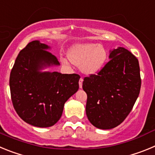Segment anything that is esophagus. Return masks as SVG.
I'll list each match as a JSON object with an SVG mask.
<instances>
[{
	"instance_id": "1",
	"label": "esophagus",
	"mask_w": 155,
	"mask_h": 155,
	"mask_svg": "<svg viewBox=\"0 0 155 155\" xmlns=\"http://www.w3.org/2000/svg\"><path fill=\"white\" fill-rule=\"evenodd\" d=\"M82 83H83V78H81L80 80H79V87H80V88H81L82 87Z\"/></svg>"
}]
</instances>
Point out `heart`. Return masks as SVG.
Listing matches in <instances>:
<instances>
[{"label": "heart", "instance_id": "obj_1", "mask_svg": "<svg viewBox=\"0 0 155 155\" xmlns=\"http://www.w3.org/2000/svg\"><path fill=\"white\" fill-rule=\"evenodd\" d=\"M68 59L80 67L82 73L94 75L99 73L105 67L108 53L105 47L98 43H77L68 51Z\"/></svg>", "mask_w": 155, "mask_h": 155}]
</instances>
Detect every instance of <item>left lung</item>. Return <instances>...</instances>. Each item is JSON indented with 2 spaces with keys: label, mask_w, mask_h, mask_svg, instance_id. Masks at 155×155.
I'll use <instances>...</instances> for the list:
<instances>
[{
  "label": "left lung",
  "mask_w": 155,
  "mask_h": 155,
  "mask_svg": "<svg viewBox=\"0 0 155 155\" xmlns=\"http://www.w3.org/2000/svg\"><path fill=\"white\" fill-rule=\"evenodd\" d=\"M109 58L98 75L85 78L82 84L87 96V119L102 130L123 123L132 110L141 86L139 62L128 50L121 46L113 49Z\"/></svg>",
  "instance_id": "8db88e82"
}]
</instances>
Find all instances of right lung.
<instances>
[{
    "label": "right lung",
    "mask_w": 155,
    "mask_h": 155,
    "mask_svg": "<svg viewBox=\"0 0 155 155\" xmlns=\"http://www.w3.org/2000/svg\"><path fill=\"white\" fill-rule=\"evenodd\" d=\"M40 41L29 42L19 52L10 74L12 103L20 118L36 127H50L61 119L64 103L78 91L80 76L45 69L60 66Z\"/></svg>",
    "instance_id": "1"
}]
</instances>
